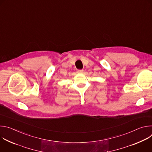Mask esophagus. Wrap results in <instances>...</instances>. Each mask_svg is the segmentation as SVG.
<instances>
[{"instance_id":"1","label":"esophagus","mask_w":152,"mask_h":152,"mask_svg":"<svg viewBox=\"0 0 152 152\" xmlns=\"http://www.w3.org/2000/svg\"><path fill=\"white\" fill-rule=\"evenodd\" d=\"M77 73H79V74H82V73H83V70H78L77 71Z\"/></svg>"}]
</instances>
